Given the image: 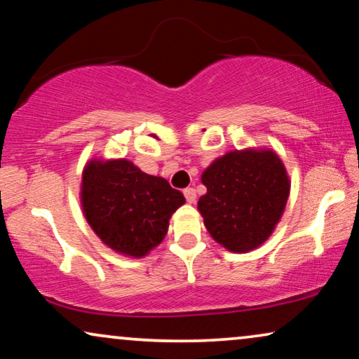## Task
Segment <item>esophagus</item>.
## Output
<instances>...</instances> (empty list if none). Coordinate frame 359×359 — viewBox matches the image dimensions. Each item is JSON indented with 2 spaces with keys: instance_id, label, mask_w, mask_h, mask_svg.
Listing matches in <instances>:
<instances>
[{
  "instance_id": "1",
  "label": "esophagus",
  "mask_w": 359,
  "mask_h": 359,
  "mask_svg": "<svg viewBox=\"0 0 359 359\" xmlns=\"http://www.w3.org/2000/svg\"><path fill=\"white\" fill-rule=\"evenodd\" d=\"M184 197L189 203H194L195 200H197V192H195L194 187H187V189H184Z\"/></svg>"
}]
</instances>
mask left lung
I'll use <instances>...</instances> for the list:
<instances>
[{"instance_id": "1", "label": "left lung", "mask_w": 359, "mask_h": 359, "mask_svg": "<svg viewBox=\"0 0 359 359\" xmlns=\"http://www.w3.org/2000/svg\"><path fill=\"white\" fill-rule=\"evenodd\" d=\"M207 194L198 200L203 223L226 250L246 252L262 245L283 217L289 179L272 151H235L203 172Z\"/></svg>"}]
</instances>
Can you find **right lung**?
<instances>
[{
	"mask_svg": "<svg viewBox=\"0 0 359 359\" xmlns=\"http://www.w3.org/2000/svg\"><path fill=\"white\" fill-rule=\"evenodd\" d=\"M184 195L162 177L126 159L92 161L83 170L82 207L104 245L126 256H146L164 240L169 218Z\"/></svg>",
	"mask_w": 359,
	"mask_h": 359,
	"instance_id": "right-lung-1",
	"label": "right lung"
}]
</instances>
